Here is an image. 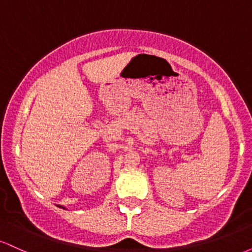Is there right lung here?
<instances>
[{
  "label": "right lung",
  "instance_id": "obj_1",
  "mask_svg": "<svg viewBox=\"0 0 252 252\" xmlns=\"http://www.w3.org/2000/svg\"><path fill=\"white\" fill-rule=\"evenodd\" d=\"M58 206H59V205H58ZM59 207H62V209H65V207H63V206H59Z\"/></svg>",
  "mask_w": 252,
  "mask_h": 252
}]
</instances>
